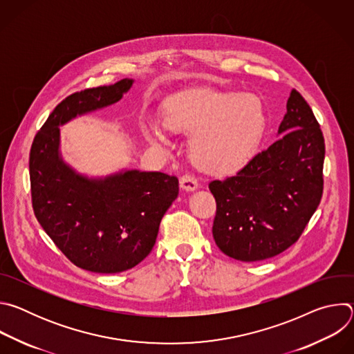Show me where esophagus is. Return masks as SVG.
I'll use <instances>...</instances> for the list:
<instances>
[{"instance_id": "34e87169", "label": "esophagus", "mask_w": 354, "mask_h": 354, "mask_svg": "<svg viewBox=\"0 0 354 354\" xmlns=\"http://www.w3.org/2000/svg\"><path fill=\"white\" fill-rule=\"evenodd\" d=\"M179 185H180V189L186 190V192H193L198 187V183H197V179L193 178L192 175H183L179 180Z\"/></svg>"}]
</instances>
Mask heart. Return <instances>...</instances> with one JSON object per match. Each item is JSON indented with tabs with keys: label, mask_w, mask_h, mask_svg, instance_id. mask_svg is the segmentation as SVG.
<instances>
[{
	"label": "heart",
	"mask_w": 354,
	"mask_h": 354,
	"mask_svg": "<svg viewBox=\"0 0 354 354\" xmlns=\"http://www.w3.org/2000/svg\"><path fill=\"white\" fill-rule=\"evenodd\" d=\"M161 120L174 133L192 134L189 153L198 171L230 176L258 153L268 118L255 95L205 89L167 99ZM144 133L149 140L160 137L153 123L144 126Z\"/></svg>",
	"instance_id": "obj_1"
}]
</instances>
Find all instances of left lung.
<instances>
[{"instance_id": "1", "label": "left lung", "mask_w": 354, "mask_h": 354, "mask_svg": "<svg viewBox=\"0 0 354 354\" xmlns=\"http://www.w3.org/2000/svg\"><path fill=\"white\" fill-rule=\"evenodd\" d=\"M279 138L225 180H213V236L242 262L273 258L290 248L319 206L325 142L313 109L292 89Z\"/></svg>"}]
</instances>
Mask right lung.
Here are the masks:
<instances>
[{"label":"right lung","mask_w":354,"mask_h":354,"mask_svg":"<svg viewBox=\"0 0 354 354\" xmlns=\"http://www.w3.org/2000/svg\"><path fill=\"white\" fill-rule=\"evenodd\" d=\"M133 82L124 78L67 96L30 148L32 205L39 224L75 266L93 273H120L145 259L179 193L176 176L124 169L88 178L62 157L60 127L119 102Z\"/></svg>","instance_id":"add662e5"}]
</instances>
